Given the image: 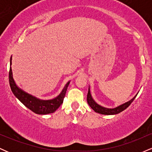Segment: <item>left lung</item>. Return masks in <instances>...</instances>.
Segmentation results:
<instances>
[{
  "label": "left lung",
  "mask_w": 152,
  "mask_h": 152,
  "mask_svg": "<svg viewBox=\"0 0 152 152\" xmlns=\"http://www.w3.org/2000/svg\"><path fill=\"white\" fill-rule=\"evenodd\" d=\"M137 96V94L134 97L133 99H131L130 101H129L128 102H126L125 104H121V105L118 106L117 107L114 108V109H107V108H104L102 106L99 105L98 104H96V103L94 102V100L91 96V94L90 89L88 88V94H87V102H88V105L91 106V108L95 112L99 113V114H101L113 115V114H118V113L121 112V111H123L124 110L126 109V108L128 107L131 104H132V102L134 100V99L136 98Z\"/></svg>",
  "instance_id": "8db88e82"
}]
</instances>
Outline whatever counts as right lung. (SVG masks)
<instances>
[{
	"label": "right lung",
	"mask_w": 152,
	"mask_h": 152,
	"mask_svg": "<svg viewBox=\"0 0 152 152\" xmlns=\"http://www.w3.org/2000/svg\"><path fill=\"white\" fill-rule=\"evenodd\" d=\"M11 60L12 57H10L9 83L12 92L14 94L15 96L28 109L31 110L33 112L37 114H48L55 112L56 109L63 104L66 90H67L70 81L66 83L61 94L55 99H51V100H41V99H37L34 96L26 93L25 91H23L17 86L13 78V73H12L11 69Z\"/></svg>",
	"instance_id": "1"
}]
</instances>
